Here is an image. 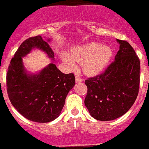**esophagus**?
<instances>
[{"label":"esophagus","instance_id":"obj_1","mask_svg":"<svg viewBox=\"0 0 149 149\" xmlns=\"http://www.w3.org/2000/svg\"><path fill=\"white\" fill-rule=\"evenodd\" d=\"M75 81L76 83H80V82H83V79L80 78L78 75L75 76Z\"/></svg>","mask_w":149,"mask_h":149}]
</instances>
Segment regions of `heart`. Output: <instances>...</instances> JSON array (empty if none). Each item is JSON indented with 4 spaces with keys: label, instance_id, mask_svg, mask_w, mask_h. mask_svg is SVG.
<instances>
[{
    "label": "heart",
    "instance_id": "heart-1",
    "mask_svg": "<svg viewBox=\"0 0 149 149\" xmlns=\"http://www.w3.org/2000/svg\"><path fill=\"white\" fill-rule=\"evenodd\" d=\"M112 56L109 46L91 42L77 46L71 50L70 54L62 53V59L68 67L74 69L77 63H81V68L88 75H96L104 70Z\"/></svg>",
    "mask_w": 149,
    "mask_h": 149
}]
</instances>
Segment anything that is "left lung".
Wrapping results in <instances>:
<instances>
[{
  "label": "left lung",
  "instance_id": "obj_1",
  "mask_svg": "<svg viewBox=\"0 0 149 149\" xmlns=\"http://www.w3.org/2000/svg\"><path fill=\"white\" fill-rule=\"evenodd\" d=\"M120 49L103 73L85 80V106L95 119L109 121L127 112L140 88V60L132 46L117 39Z\"/></svg>",
  "mask_w": 149,
  "mask_h": 149
}]
</instances>
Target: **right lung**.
Here are the masks:
<instances>
[{
	"mask_svg": "<svg viewBox=\"0 0 149 149\" xmlns=\"http://www.w3.org/2000/svg\"><path fill=\"white\" fill-rule=\"evenodd\" d=\"M47 42L40 35L24 40L11 60L6 74L11 103L21 115L37 123L55 120L61 114L68 93L75 85L74 74L62 73L53 63L37 74L26 72L22 58L34 48L44 52L54 61V52Z\"/></svg>",
	"mask_w": 149,
	"mask_h": 149,
	"instance_id": "obj_1",
	"label": "right lung"
}]
</instances>
